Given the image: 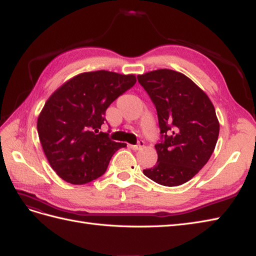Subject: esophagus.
I'll return each mask as SVG.
<instances>
[{"label":"esophagus","mask_w":256,"mask_h":256,"mask_svg":"<svg viewBox=\"0 0 256 256\" xmlns=\"http://www.w3.org/2000/svg\"><path fill=\"white\" fill-rule=\"evenodd\" d=\"M143 146H144V141H142V140H140L138 144L130 145V148H131L132 150H135V151H138V150H141Z\"/></svg>","instance_id":"1"}]
</instances>
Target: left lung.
I'll return each mask as SVG.
<instances>
[{"label":"left lung","instance_id":"1","mask_svg":"<svg viewBox=\"0 0 256 256\" xmlns=\"http://www.w3.org/2000/svg\"><path fill=\"white\" fill-rule=\"evenodd\" d=\"M158 112V162L143 170L145 176L164 186L191 180L208 161L218 142L220 124L211 100L192 80L161 68L138 76Z\"/></svg>","mask_w":256,"mask_h":256}]
</instances>
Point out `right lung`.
Returning <instances> with one entry per match:
<instances>
[{
  "label": "right lung",
  "mask_w": 256,
  "mask_h": 256,
  "mask_svg": "<svg viewBox=\"0 0 256 256\" xmlns=\"http://www.w3.org/2000/svg\"><path fill=\"white\" fill-rule=\"evenodd\" d=\"M135 83L133 74L101 70L76 75L50 96L38 133L50 165L64 181L85 184L102 176L113 154L126 146L98 131L110 104Z\"/></svg>",
  "instance_id": "add662e5"
}]
</instances>
